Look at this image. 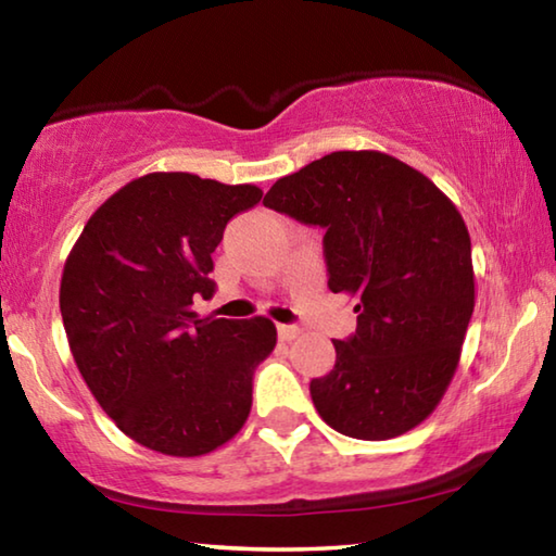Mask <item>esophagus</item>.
<instances>
[{
  "instance_id": "obj_1",
  "label": "esophagus",
  "mask_w": 556,
  "mask_h": 556,
  "mask_svg": "<svg viewBox=\"0 0 556 556\" xmlns=\"http://www.w3.org/2000/svg\"><path fill=\"white\" fill-rule=\"evenodd\" d=\"M277 333H279L281 341H291V338H296L301 333V328L299 326H289V324H279L277 326Z\"/></svg>"
}]
</instances>
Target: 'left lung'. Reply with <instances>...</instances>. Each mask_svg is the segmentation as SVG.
Returning a JSON list of instances; mask_svg holds the SVG:
<instances>
[{"instance_id":"8db88e82","label":"left lung","mask_w":556,"mask_h":556,"mask_svg":"<svg viewBox=\"0 0 556 556\" xmlns=\"http://www.w3.org/2000/svg\"><path fill=\"white\" fill-rule=\"evenodd\" d=\"M265 205L324 228L328 289L357 328L312 380L328 427L384 441L421 425L458 368L476 304L470 235L429 178L382 152H333L269 188Z\"/></svg>"}]
</instances>
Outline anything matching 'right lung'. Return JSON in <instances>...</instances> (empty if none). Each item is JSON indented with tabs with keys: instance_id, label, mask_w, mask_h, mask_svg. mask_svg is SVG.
Segmentation results:
<instances>
[{
	"instance_id": "1",
	"label": "right lung",
	"mask_w": 556,
	"mask_h": 556,
	"mask_svg": "<svg viewBox=\"0 0 556 556\" xmlns=\"http://www.w3.org/2000/svg\"><path fill=\"white\" fill-rule=\"evenodd\" d=\"M260 199L252 184L139 176L90 215L65 260L73 361L119 431L159 454H211L250 417L252 375L277 328L265 316H199L193 299L215 291L211 255L225 225Z\"/></svg>"
}]
</instances>
